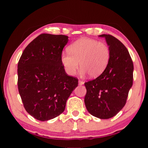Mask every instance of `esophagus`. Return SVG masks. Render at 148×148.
Returning a JSON list of instances; mask_svg holds the SVG:
<instances>
[{
    "label": "esophagus",
    "mask_w": 148,
    "mask_h": 148,
    "mask_svg": "<svg viewBox=\"0 0 148 148\" xmlns=\"http://www.w3.org/2000/svg\"><path fill=\"white\" fill-rule=\"evenodd\" d=\"M78 83H79V85H80V86H82V85H83L84 84V82L83 81H82V80H79Z\"/></svg>",
    "instance_id": "34e87169"
}]
</instances>
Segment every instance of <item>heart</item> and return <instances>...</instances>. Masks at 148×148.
<instances>
[{
	"label": "heart",
	"instance_id": "1",
	"mask_svg": "<svg viewBox=\"0 0 148 148\" xmlns=\"http://www.w3.org/2000/svg\"><path fill=\"white\" fill-rule=\"evenodd\" d=\"M68 50L61 54V61L70 76L75 74L80 65L82 74L98 77L104 72L110 62L109 47L95 39L79 38L70 45Z\"/></svg>",
	"mask_w": 148,
	"mask_h": 148
}]
</instances>
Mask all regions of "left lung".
<instances>
[{
  "instance_id": "8db88e82",
  "label": "left lung",
  "mask_w": 148,
  "mask_h": 148,
  "mask_svg": "<svg viewBox=\"0 0 148 148\" xmlns=\"http://www.w3.org/2000/svg\"><path fill=\"white\" fill-rule=\"evenodd\" d=\"M109 46L110 59L104 72L96 79L85 83L84 102L92 116L109 119L126 104L133 82V62L127 47L110 34H101Z\"/></svg>"
}]
</instances>
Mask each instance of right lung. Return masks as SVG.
Returning a JSON list of instances; mask_svg holds the SVG:
<instances>
[{
  "label": "right lung",
  "instance_id": "add662e5",
  "mask_svg": "<svg viewBox=\"0 0 148 148\" xmlns=\"http://www.w3.org/2000/svg\"><path fill=\"white\" fill-rule=\"evenodd\" d=\"M68 38L62 34H40L25 47L19 60V95L26 111L40 121L62 114L78 84L77 78L65 72L61 61Z\"/></svg>",
  "mask_w": 148,
  "mask_h": 148
}]
</instances>
